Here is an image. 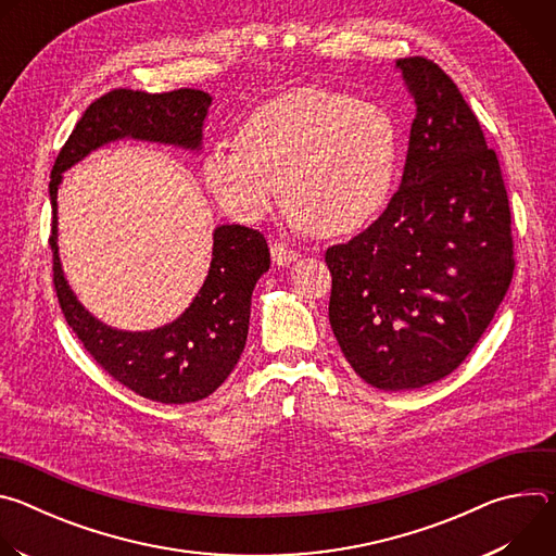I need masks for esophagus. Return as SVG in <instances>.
<instances>
[{
    "label": "esophagus",
    "instance_id": "1",
    "mask_svg": "<svg viewBox=\"0 0 556 556\" xmlns=\"http://www.w3.org/2000/svg\"><path fill=\"white\" fill-rule=\"evenodd\" d=\"M270 255H273V262H275L277 266H288V264H292V262L299 260V253L292 251L290 247H286L283 242H275V244L270 247Z\"/></svg>",
    "mask_w": 556,
    "mask_h": 556
}]
</instances>
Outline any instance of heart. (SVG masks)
<instances>
[{"mask_svg":"<svg viewBox=\"0 0 556 556\" xmlns=\"http://www.w3.org/2000/svg\"><path fill=\"white\" fill-rule=\"evenodd\" d=\"M202 157L213 200L240 219H260L286 195L305 226L326 237L363 228L387 202L399 138L389 114L341 92L303 88L257 108Z\"/></svg>","mask_w":556,"mask_h":556,"instance_id":"1","label":"heart"}]
</instances>
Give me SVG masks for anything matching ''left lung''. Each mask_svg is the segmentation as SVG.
<instances>
[{"mask_svg": "<svg viewBox=\"0 0 556 556\" xmlns=\"http://www.w3.org/2000/svg\"><path fill=\"white\" fill-rule=\"evenodd\" d=\"M395 67L416 103L401 189L326 253L332 332L354 371L384 391L457 369L515 270L508 193L478 116L438 63L407 56Z\"/></svg>", "mask_w": 556, "mask_h": 556, "instance_id": "left-lung-1", "label": "left lung"}]
</instances>
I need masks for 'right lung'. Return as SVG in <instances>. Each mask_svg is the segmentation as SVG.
<instances>
[{
  "label": "right lung",
  "mask_w": 556,
  "mask_h": 556,
  "mask_svg": "<svg viewBox=\"0 0 556 556\" xmlns=\"http://www.w3.org/2000/svg\"><path fill=\"white\" fill-rule=\"evenodd\" d=\"M211 101L206 92L191 88L165 94L112 90L76 123L50 174L52 273L65 321L114 380L142 399L165 405L206 399L240 361L249 337L253 288L270 268L266 237L240 224L217 226L211 268L191 305L163 328L125 332L92 316L63 275L56 244V191L63 172L114 140L134 138L200 151Z\"/></svg>",
  "instance_id": "1"
}]
</instances>
